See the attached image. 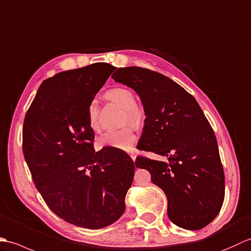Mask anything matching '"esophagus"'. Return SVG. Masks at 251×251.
Instances as JSON below:
<instances>
[{"label":"esophagus","instance_id":"34e87169","mask_svg":"<svg viewBox=\"0 0 251 251\" xmlns=\"http://www.w3.org/2000/svg\"><path fill=\"white\" fill-rule=\"evenodd\" d=\"M130 157L132 158V160H133V161H135V159H136V154H135V152H134V151H131V152H130Z\"/></svg>","mask_w":251,"mask_h":251}]
</instances>
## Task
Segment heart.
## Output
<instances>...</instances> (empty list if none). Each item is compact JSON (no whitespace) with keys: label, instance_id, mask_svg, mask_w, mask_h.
<instances>
[{"label":"heart","instance_id":"heart-1","mask_svg":"<svg viewBox=\"0 0 251 251\" xmlns=\"http://www.w3.org/2000/svg\"><path fill=\"white\" fill-rule=\"evenodd\" d=\"M106 97L111 102L118 104L126 109V121L131 125L140 126L145 119V109L138 103H136L135 94L130 88L116 87L107 91ZM99 106L97 102L92 101L89 104L87 109L88 126L92 131L100 130L99 120ZM136 141V135L131 126L122 127L119 130H113L105 132L102 136L99 137L98 146L100 148L111 147L120 150H130L133 144Z\"/></svg>","mask_w":251,"mask_h":251}]
</instances>
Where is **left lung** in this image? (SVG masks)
Returning <instances> with one entry per match:
<instances>
[{"label":"left lung","instance_id":"left-lung-1","mask_svg":"<svg viewBox=\"0 0 251 251\" xmlns=\"http://www.w3.org/2000/svg\"><path fill=\"white\" fill-rule=\"evenodd\" d=\"M140 96L146 114L137 149L168 161L137 155L136 168L168 198L173 224L200 230L219 214L225 200V173L218 144L208 120L190 93L158 72L130 66L111 75Z\"/></svg>","mask_w":251,"mask_h":251}]
</instances>
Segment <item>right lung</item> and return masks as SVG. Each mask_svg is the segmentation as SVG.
<instances>
[{"instance_id":"1","label":"right lung","mask_w":251,"mask_h":251,"mask_svg":"<svg viewBox=\"0 0 251 251\" xmlns=\"http://www.w3.org/2000/svg\"><path fill=\"white\" fill-rule=\"evenodd\" d=\"M115 70L99 62L44 80L22 129V151L44 201L61 219L87 229L120 218L134 177L124 150L96 152L88 126L89 104Z\"/></svg>"}]
</instances>
